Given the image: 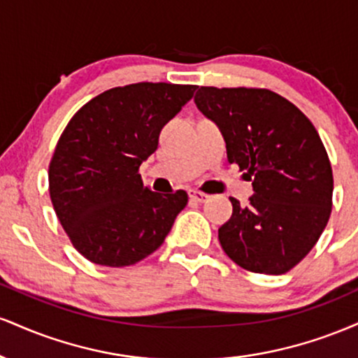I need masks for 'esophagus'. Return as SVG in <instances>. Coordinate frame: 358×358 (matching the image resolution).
<instances>
[{
	"instance_id": "obj_1",
	"label": "esophagus",
	"mask_w": 358,
	"mask_h": 358,
	"mask_svg": "<svg viewBox=\"0 0 358 358\" xmlns=\"http://www.w3.org/2000/svg\"><path fill=\"white\" fill-rule=\"evenodd\" d=\"M188 196H190V200H193V202H196V203H203V202H207L208 199H210L207 193H203L200 190H190V192H188Z\"/></svg>"
}]
</instances>
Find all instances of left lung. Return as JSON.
Returning <instances> with one entry per match:
<instances>
[{
	"label": "left lung",
	"mask_w": 358,
	"mask_h": 358,
	"mask_svg": "<svg viewBox=\"0 0 358 358\" xmlns=\"http://www.w3.org/2000/svg\"><path fill=\"white\" fill-rule=\"evenodd\" d=\"M195 104L220 127L229 163L254 188L248 207L231 199L222 249L250 273H287L313 249L331 213L334 173L318 131L268 89L200 87Z\"/></svg>",
	"instance_id": "left-lung-1"
}]
</instances>
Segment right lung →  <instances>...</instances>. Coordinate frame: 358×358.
Wrapping results in <instances>:
<instances>
[{
  "instance_id": "obj_1",
  "label": "right lung",
  "mask_w": 358,
  "mask_h": 358,
  "mask_svg": "<svg viewBox=\"0 0 358 358\" xmlns=\"http://www.w3.org/2000/svg\"><path fill=\"white\" fill-rule=\"evenodd\" d=\"M195 89L166 82L109 89L82 106L62 133L48 166L52 205L73 248L94 264L143 261L187 205V192H151L138 170Z\"/></svg>"
}]
</instances>
